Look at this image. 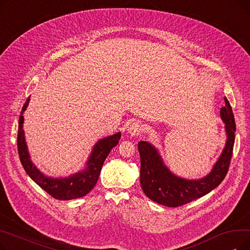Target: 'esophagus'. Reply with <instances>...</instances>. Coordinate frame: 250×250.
I'll use <instances>...</instances> for the list:
<instances>
[{
  "instance_id": "1",
  "label": "esophagus",
  "mask_w": 250,
  "mask_h": 250,
  "mask_svg": "<svg viewBox=\"0 0 250 250\" xmlns=\"http://www.w3.org/2000/svg\"><path fill=\"white\" fill-rule=\"evenodd\" d=\"M143 125L140 123H134L130 125V126L128 127V133L130 134V136L136 137V136H140L143 133Z\"/></svg>"
}]
</instances>
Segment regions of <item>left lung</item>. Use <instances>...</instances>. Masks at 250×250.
<instances>
[{
  "mask_svg": "<svg viewBox=\"0 0 250 250\" xmlns=\"http://www.w3.org/2000/svg\"><path fill=\"white\" fill-rule=\"evenodd\" d=\"M224 100L225 106L221 108L220 115L225 124L227 141L211 172L203 178L186 179L173 174L164 164L158 150L146 141L139 142L140 182L150 200L166 207H180L212 191L225 178L233 153L236 125L231 105L226 97Z\"/></svg>",
  "mask_w": 250,
  "mask_h": 250,
  "instance_id": "obj_1",
  "label": "left lung"
}]
</instances>
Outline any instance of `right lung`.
Wrapping results in <instances>:
<instances>
[{"instance_id":"add662e5","label":"right lung","mask_w":250,"mask_h":250,"mask_svg":"<svg viewBox=\"0 0 250 250\" xmlns=\"http://www.w3.org/2000/svg\"><path fill=\"white\" fill-rule=\"evenodd\" d=\"M29 101L30 96L24 103L21 110L17 137L19 158L23 168L25 169L26 173L30 176V178L35 183H37L43 190L50 194L54 199L60 201H69L82 198V196L89 193L91 189L95 187L105 159H106V157L110 153L111 149L117 145L118 141L121 139V132L101 139L95 144L89 156V159L86 162V168L82 170V171H79L69 177L63 178H54L45 176L32 163L25 141L23 129V113L26 108H27Z\"/></svg>"}]
</instances>
